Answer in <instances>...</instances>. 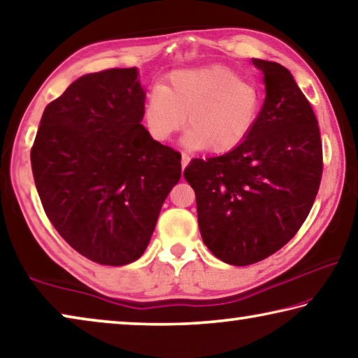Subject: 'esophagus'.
I'll return each instance as SVG.
<instances>
[{
	"label": "esophagus",
	"mask_w": 358,
	"mask_h": 358,
	"mask_svg": "<svg viewBox=\"0 0 358 358\" xmlns=\"http://www.w3.org/2000/svg\"><path fill=\"white\" fill-rule=\"evenodd\" d=\"M189 161H191V157L188 156V155H183V159H181V169H186V166H188L189 164Z\"/></svg>",
	"instance_id": "34e87169"
}]
</instances>
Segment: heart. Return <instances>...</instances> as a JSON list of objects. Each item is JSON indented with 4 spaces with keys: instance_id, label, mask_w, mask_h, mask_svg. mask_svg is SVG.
<instances>
[{
    "instance_id": "b5f03b06",
    "label": "heart",
    "mask_w": 358,
    "mask_h": 358,
    "mask_svg": "<svg viewBox=\"0 0 358 358\" xmlns=\"http://www.w3.org/2000/svg\"><path fill=\"white\" fill-rule=\"evenodd\" d=\"M261 100L253 81L228 66L207 65L170 73L162 87L148 94L143 115L157 141H167L185 122V145L189 150L226 152L252 132Z\"/></svg>"
}]
</instances>
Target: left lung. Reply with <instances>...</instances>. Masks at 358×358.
Wrapping results in <instances>:
<instances>
[{"mask_svg": "<svg viewBox=\"0 0 358 358\" xmlns=\"http://www.w3.org/2000/svg\"><path fill=\"white\" fill-rule=\"evenodd\" d=\"M252 62L266 84L252 132L226 155L192 159L185 170L202 241L232 266L258 263L296 234L323 170L317 117L292 73L275 62Z\"/></svg>", "mask_w": 358, "mask_h": 358, "instance_id": "left-lung-1", "label": "left lung"}]
</instances>
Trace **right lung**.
Here are the masks:
<instances>
[{"label": "right lung", "mask_w": 358, "mask_h": 358, "mask_svg": "<svg viewBox=\"0 0 358 358\" xmlns=\"http://www.w3.org/2000/svg\"><path fill=\"white\" fill-rule=\"evenodd\" d=\"M137 68L84 75L46 106L31 148L43 208L83 257L105 266L138 259L181 177V155L141 126Z\"/></svg>", "instance_id": "add662e5"}]
</instances>
